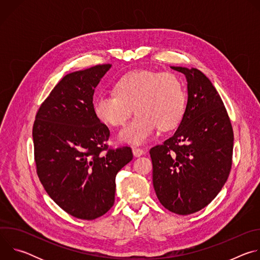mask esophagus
<instances>
[{
	"label": "esophagus",
	"instance_id": "esophagus-1",
	"mask_svg": "<svg viewBox=\"0 0 260 260\" xmlns=\"http://www.w3.org/2000/svg\"><path fill=\"white\" fill-rule=\"evenodd\" d=\"M133 153H134V155H135L136 157H140L141 155L144 154V150L141 149V148L135 147V148H133Z\"/></svg>",
	"mask_w": 260,
	"mask_h": 260
}]
</instances>
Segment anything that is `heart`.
<instances>
[{
    "mask_svg": "<svg viewBox=\"0 0 260 260\" xmlns=\"http://www.w3.org/2000/svg\"><path fill=\"white\" fill-rule=\"evenodd\" d=\"M115 93L99 94L93 102L96 118L111 126H121L137 113L118 135L121 142L143 144L157 127H176L185 112V92L180 79L172 73L141 70L125 74L114 85Z\"/></svg>",
    "mask_w": 260,
    "mask_h": 260,
    "instance_id": "obj_1",
    "label": "heart"
}]
</instances>
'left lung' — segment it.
<instances>
[{
    "label": "left lung",
    "mask_w": 260,
    "mask_h": 260,
    "mask_svg": "<svg viewBox=\"0 0 260 260\" xmlns=\"http://www.w3.org/2000/svg\"><path fill=\"white\" fill-rule=\"evenodd\" d=\"M187 80V105L176 133L152 147L153 187L160 204L179 215L208 206L225 184L234 132L216 88L200 70L171 67Z\"/></svg>",
    "instance_id": "1"
}]
</instances>
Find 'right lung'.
Here are the masks:
<instances>
[{
	"label": "right lung",
	"mask_w": 260,
	"mask_h": 260,
	"mask_svg": "<svg viewBox=\"0 0 260 260\" xmlns=\"http://www.w3.org/2000/svg\"><path fill=\"white\" fill-rule=\"evenodd\" d=\"M111 64L66 75L42 103L32 126L37 174L68 214L93 220L115 201V177L133 159L131 147L109 149L110 131L93 112L94 88Z\"/></svg>",
	"instance_id": "add662e5"
}]
</instances>
